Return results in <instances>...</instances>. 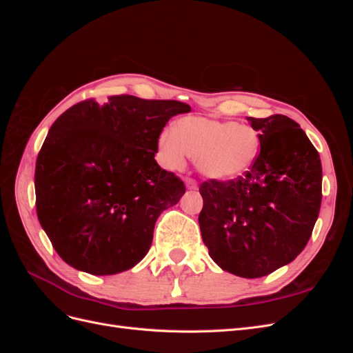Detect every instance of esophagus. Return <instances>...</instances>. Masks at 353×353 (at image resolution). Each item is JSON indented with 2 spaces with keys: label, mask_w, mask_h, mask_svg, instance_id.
Listing matches in <instances>:
<instances>
[{
  "label": "esophagus",
  "mask_w": 353,
  "mask_h": 353,
  "mask_svg": "<svg viewBox=\"0 0 353 353\" xmlns=\"http://www.w3.org/2000/svg\"><path fill=\"white\" fill-rule=\"evenodd\" d=\"M185 185L188 190H197V181L194 178H185Z\"/></svg>",
  "instance_id": "1"
}]
</instances>
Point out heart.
<instances>
[{"instance_id":"1","label":"heart","mask_w":353,"mask_h":353,"mask_svg":"<svg viewBox=\"0 0 353 353\" xmlns=\"http://www.w3.org/2000/svg\"><path fill=\"white\" fill-rule=\"evenodd\" d=\"M261 150L254 128L210 117H184L174 131L159 137V154L169 169H181L187 156L196 159L201 175L215 181H231L249 172Z\"/></svg>"}]
</instances>
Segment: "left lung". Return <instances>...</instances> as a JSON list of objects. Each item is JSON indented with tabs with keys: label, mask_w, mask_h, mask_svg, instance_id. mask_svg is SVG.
<instances>
[{
	"label": "left lung",
	"mask_w": 353,
	"mask_h": 353,
	"mask_svg": "<svg viewBox=\"0 0 353 353\" xmlns=\"http://www.w3.org/2000/svg\"><path fill=\"white\" fill-rule=\"evenodd\" d=\"M261 152L249 172L200 184L199 225L223 271L259 279L296 259L307 244L323 197L321 159L299 123L283 114L249 117Z\"/></svg>",
	"instance_id": "1"
}]
</instances>
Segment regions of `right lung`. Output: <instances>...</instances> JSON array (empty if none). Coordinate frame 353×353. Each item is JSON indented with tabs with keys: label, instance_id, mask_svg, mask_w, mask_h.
Wrapping results in <instances>:
<instances>
[{
	"label": "right lung",
	"instance_id": "1",
	"mask_svg": "<svg viewBox=\"0 0 353 353\" xmlns=\"http://www.w3.org/2000/svg\"><path fill=\"white\" fill-rule=\"evenodd\" d=\"M175 100L112 95L72 105L50 128L35 168L37 215L68 265L92 275L132 268L150 250L154 223L185 193L154 160Z\"/></svg>",
	"mask_w": 353,
	"mask_h": 353
}]
</instances>
